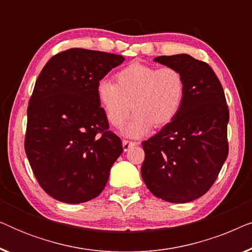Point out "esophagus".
<instances>
[{
	"mask_svg": "<svg viewBox=\"0 0 252 252\" xmlns=\"http://www.w3.org/2000/svg\"><path fill=\"white\" fill-rule=\"evenodd\" d=\"M135 142H132V141H127V140H124L123 141V148H124V151H128L129 148H132L135 146Z\"/></svg>",
	"mask_w": 252,
	"mask_h": 252,
	"instance_id": "obj_1",
	"label": "esophagus"
}]
</instances>
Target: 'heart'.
Instances as JSON below:
<instances>
[{"label": "heart", "instance_id": "b5f03b06", "mask_svg": "<svg viewBox=\"0 0 252 252\" xmlns=\"http://www.w3.org/2000/svg\"><path fill=\"white\" fill-rule=\"evenodd\" d=\"M116 84L102 80L96 87L98 103L108 122L118 127L130 110L134 115L123 127L125 136L140 137L173 122L184 104L186 81L178 68L132 63L115 75Z\"/></svg>", "mask_w": 252, "mask_h": 252}]
</instances>
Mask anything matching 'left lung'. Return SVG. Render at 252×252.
<instances>
[{"instance_id":"8db88e82","label":"left lung","mask_w":252,"mask_h":252,"mask_svg":"<svg viewBox=\"0 0 252 252\" xmlns=\"http://www.w3.org/2000/svg\"><path fill=\"white\" fill-rule=\"evenodd\" d=\"M154 61L181 72L186 95L173 122L142 142L146 157L141 175L156 197L191 202L211 188L228 156L225 93L212 68L190 55Z\"/></svg>"}]
</instances>
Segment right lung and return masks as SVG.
Instances as JSON below:
<instances>
[{"mask_svg":"<svg viewBox=\"0 0 252 252\" xmlns=\"http://www.w3.org/2000/svg\"><path fill=\"white\" fill-rule=\"evenodd\" d=\"M125 61L122 55L72 48L41 71L27 108L25 153L37 182L57 201L97 197L123 153L96 95L97 84Z\"/></svg>","mask_w":252,"mask_h":252,"instance_id":"right-lung-1","label":"right lung"}]
</instances>
